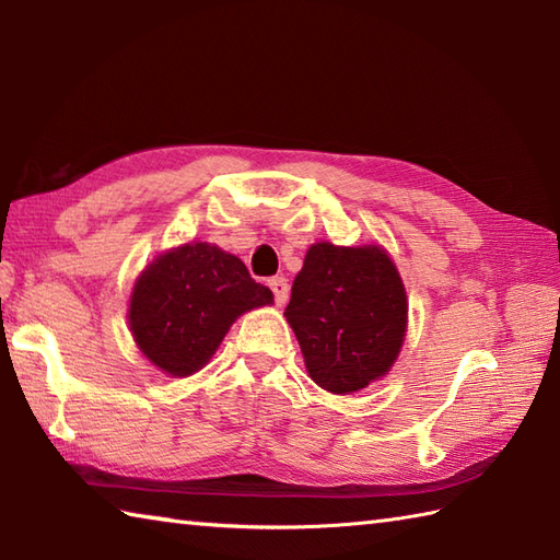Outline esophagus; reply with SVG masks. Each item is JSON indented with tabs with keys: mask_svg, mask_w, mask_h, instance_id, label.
<instances>
[{
	"mask_svg": "<svg viewBox=\"0 0 560 560\" xmlns=\"http://www.w3.org/2000/svg\"><path fill=\"white\" fill-rule=\"evenodd\" d=\"M269 289L273 293V303H277V305H283L289 301V281L283 277L269 279Z\"/></svg>",
	"mask_w": 560,
	"mask_h": 560,
	"instance_id": "34e87169",
	"label": "esophagus"
}]
</instances>
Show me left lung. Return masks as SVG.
Listing matches in <instances>:
<instances>
[{
  "mask_svg": "<svg viewBox=\"0 0 560 560\" xmlns=\"http://www.w3.org/2000/svg\"><path fill=\"white\" fill-rule=\"evenodd\" d=\"M407 313L399 271L383 247L317 243L307 249L283 315L311 377L323 389L347 395L389 371Z\"/></svg>",
  "mask_w": 560,
  "mask_h": 560,
  "instance_id": "left-lung-1",
  "label": "left lung"
}]
</instances>
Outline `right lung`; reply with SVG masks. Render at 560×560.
Instances as JSON below:
<instances>
[{"mask_svg": "<svg viewBox=\"0 0 560 560\" xmlns=\"http://www.w3.org/2000/svg\"><path fill=\"white\" fill-rule=\"evenodd\" d=\"M273 295L235 255L187 243L141 271L129 303V327L147 359L168 375H192L219 349L235 317Z\"/></svg>", "mask_w": 560, "mask_h": 560, "instance_id": "obj_1", "label": "right lung"}]
</instances>
